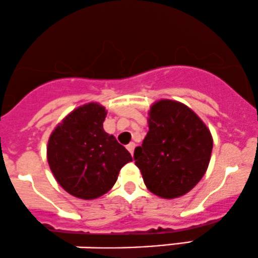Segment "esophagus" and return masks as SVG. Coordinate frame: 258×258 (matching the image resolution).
Segmentation results:
<instances>
[{
    "label": "esophagus",
    "instance_id": "34e87169",
    "mask_svg": "<svg viewBox=\"0 0 258 258\" xmlns=\"http://www.w3.org/2000/svg\"><path fill=\"white\" fill-rule=\"evenodd\" d=\"M135 148H136V144L135 143H130L128 146H127V149H128V152L131 153L132 155H134V152H135Z\"/></svg>",
    "mask_w": 258,
    "mask_h": 258
}]
</instances>
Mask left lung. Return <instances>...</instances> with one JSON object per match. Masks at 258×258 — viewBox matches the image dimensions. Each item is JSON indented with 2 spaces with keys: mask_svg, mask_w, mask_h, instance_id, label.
<instances>
[{
  "mask_svg": "<svg viewBox=\"0 0 258 258\" xmlns=\"http://www.w3.org/2000/svg\"><path fill=\"white\" fill-rule=\"evenodd\" d=\"M149 131L134 159L151 192L176 198L200 182L211 160L213 140L207 126L183 104L160 100L149 112Z\"/></svg>",
  "mask_w": 258,
  "mask_h": 258,
  "instance_id": "left-lung-1",
  "label": "left lung"
}]
</instances>
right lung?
Masks as SVG:
<instances>
[{"instance_id": "add662e5", "label": "right lung", "mask_w": 258, "mask_h": 258, "mask_svg": "<svg viewBox=\"0 0 258 258\" xmlns=\"http://www.w3.org/2000/svg\"><path fill=\"white\" fill-rule=\"evenodd\" d=\"M105 117L103 106L87 104L71 112L50 136V169L72 196H103L115 185L121 168L132 160L128 151L104 131Z\"/></svg>"}]
</instances>
